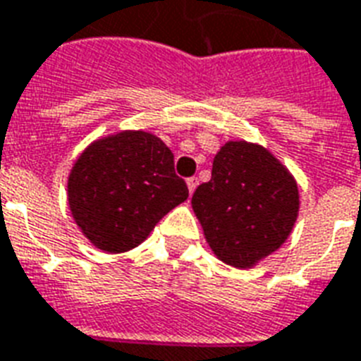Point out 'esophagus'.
<instances>
[{
  "label": "esophagus",
  "instance_id": "34e87169",
  "mask_svg": "<svg viewBox=\"0 0 361 361\" xmlns=\"http://www.w3.org/2000/svg\"><path fill=\"white\" fill-rule=\"evenodd\" d=\"M197 185H199V180H197V178H189V180H187V189H189V192H195V189H197Z\"/></svg>",
  "mask_w": 361,
  "mask_h": 361
}]
</instances>
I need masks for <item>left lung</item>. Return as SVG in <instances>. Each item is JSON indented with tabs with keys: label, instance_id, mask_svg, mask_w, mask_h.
Here are the masks:
<instances>
[{
	"label": "left lung",
	"instance_id": "left-lung-1",
	"mask_svg": "<svg viewBox=\"0 0 361 361\" xmlns=\"http://www.w3.org/2000/svg\"><path fill=\"white\" fill-rule=\"evenodd\" d=\"M299 187L284 162L246 140H229L191 206L217 259L252 269L276 252L299 216Z\"/></svg>",
	"mask_w": 361,
	"mask_h": 361
}]
</instances>
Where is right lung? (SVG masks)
<instances>
[{
  "instance_id": "add662e5",
  "label": "right lung",
  "mask_w": 361,
  "mask_h": 361,
  "mask_svg": "<svg viewBox=\"0 0 361 361\" xmlns=\"http://www.w3.org/2000/svg\"><path fill=\"white\" fill-rule=\"evenodd\" d=\"M189 197L174 153L147 130H121L90 142L68 174V206L82 236L100 252L140 246Z\"/></svg>"
}]
</instances>
